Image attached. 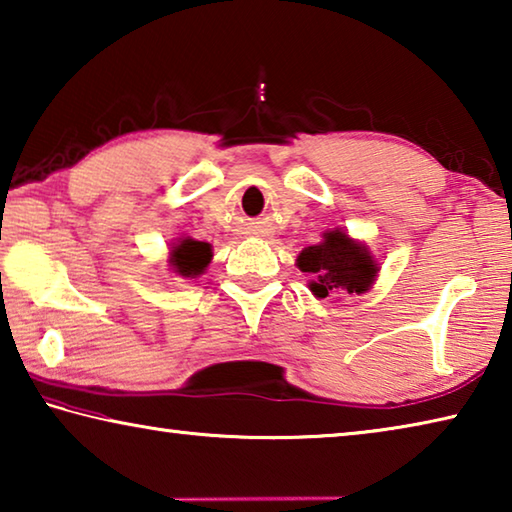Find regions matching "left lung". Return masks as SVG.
I'll use <instances>...</instances> for the list:
<instances>
[{
    "label": "left lung",
    "instance_id": "left-lung-1",
    "mask_svg": "<svg viewBox=\"0 0 512 512\" xmlns=\"http://www.w3.org/2000/svg\"><path fill=\"white\" fill-rule=\"evenodd\" d=\"M302 273L316 275L309 284L314 296L327 298L329 293H363L375 280L377 264L366 246L352 241L345 232H325V241L309 246L298 257Z\"/></svg>",
    "mask_w": 512,
    "mask_h": 512
}]
</instances>
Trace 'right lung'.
Returning a JSON list of instances; mask_svg holds the SVG:
<instances>
[{
	"instance_id": "add662e5",
	"label": "right lung",
	"mask_w": 512,
	"mask_h": 512,
	"mask_svg": "<svg viewBox=\"0 0 512 512\" xmlns=\"http://www.w3.org/2000/svg\"><path fill=\"white\" fill-rule=\"evenodd\" d=\"M212 259V248L205 241L196 239H183L180 244L171 250V264L176 268L178 275L183 277H196L205 271V266Z\"/></svg>"
}]
</instances>
